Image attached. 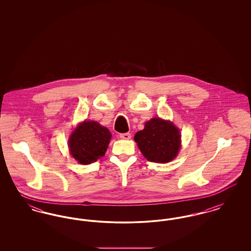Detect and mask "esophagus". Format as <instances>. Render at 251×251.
I'll return each instance as SVG.
<instances>
[{
  "instance_id": "34e87169",
  "label": "esophagus",
  "mask_w": 251,
  "mask_h": 251,
  "mask_svg": "<svg viewBox=\"0 0 251 251\" xmlns=\"http://www.w3.org/2000/svg\"><path fill=\"white\" fill-rule=\"evenodd\" d=\"M120 137L121 139H125V140H129L131 139V135L130 132H125V133H120Z\"/></svg>"
}]
</instances>
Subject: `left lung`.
<instances>
[{
	"mask_svg": "<svg viewBox=\"0 0 251 251\" xmlns=\"http://www.w3.org/2000/svg\"><path fill=\"white\" fill-rule=\"evenodd\" d=\"M134 141L148 161L165 164L178 154L180 132L169 120L154 118L145 123L142 131L135 133Z\"/></svg>",
	"mask_w": 251,
	"mask_h": 251,
	"instance_id": "1",
	"label": "left lung"
}]
</instances>
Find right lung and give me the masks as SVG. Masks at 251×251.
Listing matches in <instances>:
<instances>
[{
    "label": "right lung",
    "mask_w": 251,
    "mask_h": 251,
    "mask_svg": "<svg viewBox=\"0 0 251 251\" xmlns=\"http://www.w3.org/2000/svg\"><path fill=\"white\" fill-rule=\"evenodd\" d=\"M111 137L107 128L96 121L85 120L70 136V152L79 164L89 165L105 154Z\"/></svg>",
    "instance_id": "obj_1"
}]
</instances>
